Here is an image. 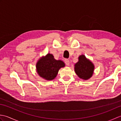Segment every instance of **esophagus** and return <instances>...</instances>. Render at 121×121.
Here are the masks:
<instances>
[{"label": "esophagus", "mask_w": 121, "mask_h": 121, "mask_svg": "<svg viewBox=\"0 0 121 121\" xmlns=\"http://www.w3.org/2000/svg\"><path fill=\"white\" fill-rule=\"evenodd\" d=\"M65 64L67 65H70V61H69L68 59H65Z\"/></svg>", "instance_id": "1"}]
</instances>
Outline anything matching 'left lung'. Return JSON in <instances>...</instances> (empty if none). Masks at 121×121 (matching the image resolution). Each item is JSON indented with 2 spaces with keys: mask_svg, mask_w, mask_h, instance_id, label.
Listing matches in <instances>:
<instances>
[{
  "mask_svg": "<svg viewBox=\"0 0 121 121\" xmlns=\"http://www.w3.org/2000/svg\"><path fill=\"white\" fill-rule=\"evenodd\" d=\"M95 66L85 56L82 55L78 56V62L74 65V71L79 78L84 81L88 80L93 75Z\"/></svg>",
  "mask_w": 121,
  "mask_h": 121,
  "instance_id": "8db88e82",
  "label": "left lung"
}]
</instances>
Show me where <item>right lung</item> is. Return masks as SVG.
Here are the masks:
<instances>
[{"mask_svg":"<svg viewBox=\"0 0 121 121\" xmlns=\"http://www.w3.org/2000/svg\"><path fill=\"white\" fill-rule=\"evenodd\" d=\"M65 65L63 61L56 60L52 54L48 53L37 61L36 68L40 77L46 81H51L56 78L59 70Z\"/></svg>","mask_w":121,"mask_h":121,"instance_id":"1","label":"right lung"}]
</instances>
